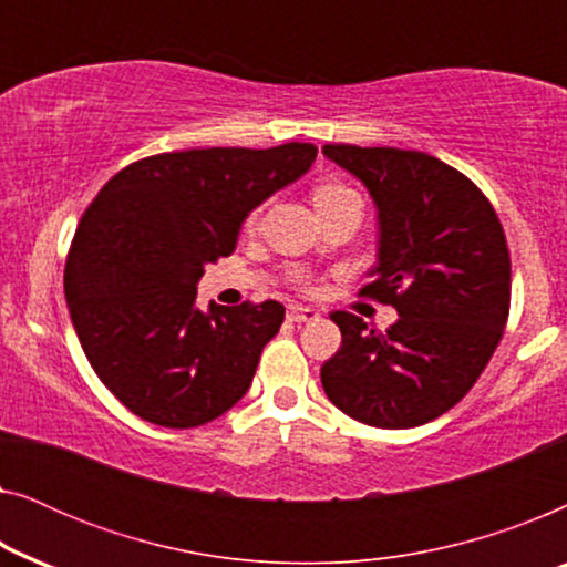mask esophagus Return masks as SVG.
<instances>
[{"label":"esophagus","mask_w":567,"mask_h":567,"mask_svg":"<svg viewBox=\"0 0 567 567\" xmlns=\"http://www.w3.org/2000/svg\"><path fill=\"white\" fill-rule=\"evenodd\" d=\"M320 317V312L312 307H299V305H291L289 309H286V320L289 322H312Z\"/></svg>","instance_id":"34e87169"}]
</instances>
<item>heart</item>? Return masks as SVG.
Returning <instances> with one entry per match:
<instances>
[{
    "instance_id": "1",
    "label": "heart",
    "mask_w": 567,
    "mask_h": 567,
    "mask_svg": "<svg viewBox=\"0 0 567 567\" xmlns=\"http://www.w3.org/2000/svg\"><path fill=\"white\" fill-rule=\"evenodd\" d=\"M351 188H346V185L340 183H322L315 188V204H320V200H332V198H340V196H351Z\"/></svg>"
}]
</instances>
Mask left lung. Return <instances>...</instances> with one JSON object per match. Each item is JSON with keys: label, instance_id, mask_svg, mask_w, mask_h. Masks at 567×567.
I'll use <instances>...</instances> for the list:
<instances>
[{"label": "left lung", "instance_id": "obj_1", "mask_svg": "<svg viewBox=\"0 0 567 567\" xmlns=\"http://www.w3.org/2000/svg\"><path fill=\"white\" fill-rule=\"evenodd\" d=\"M377 206L363 293L398 309L386 332L332 312L343 343L320 371L332 405L377 429H415L472 390L508 320L506 235L470 177L425 152L324 144Z\"/></svg>", "mask_w": 567, "mask_h": 567}]
</instances>
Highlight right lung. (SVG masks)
<instances>
[{"label": "right lung", "mask_w": 567, "mask_h": 567, "mask_svg": "<svg viewBox=\"0 0 567 567\" xmlns=\"http://www.w3.org/2000/svg\"><path fill=\"white\" fill-rule=\"evenodd\" d=\"M317 146L169 152L103 185L76 229L64 270L66 307L84 355L131 413L196 429L250 390L281 328L278 301L196 305L208 262L235 252L252 208L312 167Z\"/></svg>", "instance_id": "add662e5"}]
</instances>
